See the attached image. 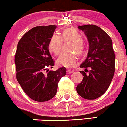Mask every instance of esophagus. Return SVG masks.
<instances>
[{"label":"esophagus","mask_w":127,"mask_h":127,"mask_svg":"<svg viewBox=\"0 0 127 127\" xmlns=\"http://www.w3.org/2000/svg\"><path fill=\"white\" fill-rule=\"evenodd\" d=\"M73 72V70H67V73H68V74H70V73H72Z\"/></svg>","instance_id":"1"}]
</instances>
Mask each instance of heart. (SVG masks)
I'll return each instance as SVG.
<instances>
[{
  "instance_id": "obj_1",
  "label": "heart",
  "mask_w": 127,
  "mask_h": 127,
  "mask_svg": "<svg viewBox=\"0 0 127 127\" xmlns=\"http://www.w3.org/2000/svg\"><path fill=\"white\" fill-rule=\"evenodd\" d=\"M63 41L72 42L69 47V50L73 52L62 53L57 59V64L60 66L71 68L77 61V55L75 52L82 54L84 51L82 36L75 29H66L62 32L61 37L56 34L52 36L49 43V50L55 55L59 54L61 50Z\"/></svg>"
}]
</instances>
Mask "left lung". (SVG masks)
<instances>
[{"label":"left lung","instance_id":"obj_1","mask_svg":"<svg viewBox=\"0 0 127 127\" xmlns=\"http://www.w3.org/2000/svg\"><path fill=\"white\" fill-rule=\"evenodd\" d=\"M89 42V52L80 68L83 80L77 87L78 95L87 100H94L102 96L109 87L115 72V56L112 41L100 27L95 25H79ZM90 71L86 73L87 68Z\"/></svg>","mask_w":127,"mask_h":127}]
</instances>
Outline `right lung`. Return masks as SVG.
<instances>
[{
  "label": "right lung",
  "instance_id": "right-lung-1",
  "mask_svg": "<svg viewBox=\"0 0 127 127\" xmlns=\"http://www.w3.org/2000/svg\"><path fill=\"white\" fill-rule=\"evenodd\" d=\"M57 26H37L24 35L17 44L15 56L16 77L27 95L37 102H46L55 96L57 85L66 75L65 67L56 71L49 50V43ZM47 70V74L44 72Z\"/></svg>",
  "mask_w": 127,
  "mask_h": 127
}]
</instances>
